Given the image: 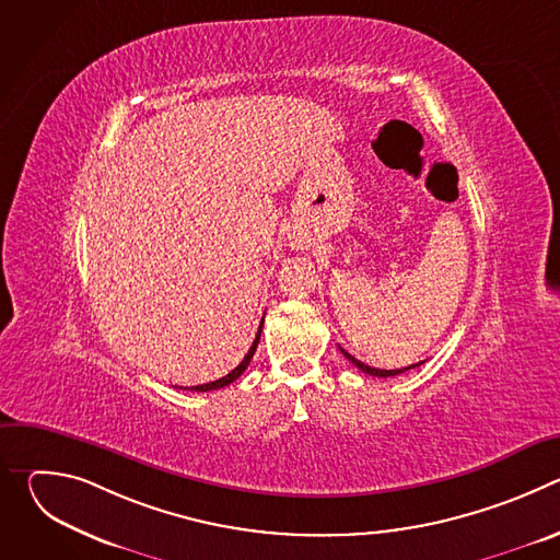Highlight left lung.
Listing matches in <instances>:
<instances>
[{
  "mask_svg": "<svg viewBox=\"0 0 560 560\" xmlns=\"http://www.w3.org/2000/svg\"><path fill=\"white\" fill-rule=\"evenodd\" d=\"M341 350V354L350 361V363H354L361 372H365V374H370V376H381V378H387V376H396V374H404V372H408V370H412V368H417V365H421V363H415V365H408V368H401V370H378V368H370V365H365V363H361L359 359H354L352 354H348L343 348H339Z\"/></svg>",
  "mask_w": 560,
  "mask_h": 560,
  "instance_id": "1",
  "label": "left lung"
}]
</instances>
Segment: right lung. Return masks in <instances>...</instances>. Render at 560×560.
I'll use <instances>...</instances> for the list:
<instances>
[{"instance_id": "add662e5", "label": "right lung", "mask_w": 560, "mask_h": 560, "mask_svg": "<svg viewBox=\"0 0 560 560\" xmlns=\"http://www.w3.org/2000/svg\"><path fill=\"white\" fill-rule=\"evenodd\" d=\"M261 328H264V322L259 324V332H257V337H255V341H253V346H250L248 354L244 357V361L238 363V365H236L232 372H228L225 376H221V378H217V381H210V383H203V385L184 387V389H190V392H210V389H219V387H225V385H230L232 381H236L238 376H242V374L246 372V368L250 365V359L255 357V350H257V346H259V339H261Z\"/></svg>"}]
</instances>
